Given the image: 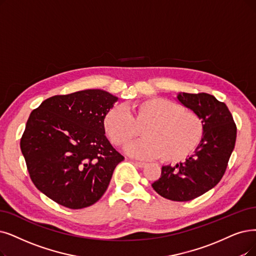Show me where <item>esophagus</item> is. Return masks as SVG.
Segmentation results:
<instances>
[{
    "label": "esophagus",
    "mask_w": 256,
    "mask_h": 256,
    "mask_svg": "<svg viewBox=\"0 0 256 256\" xmlns=\"http://www.w3.org/2000/svg\"><path fill=\"white\" fill-rule=\"evenodd\" d=\"M134 162V165L136 166H138V168H144L145 167V165H146V162Z\"/></svg>",
    "instance_id": "esophagus-1"
}]
</instances>
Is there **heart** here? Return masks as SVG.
I'll return each mask as SVG.
<instances>
[{
	"label": "heart",
	"instance_id": "1",
	"mask_svg": "<svg viewBox=\"0 0 256 256\" xmlns=\"http://www.w3.org/2000/svg\"><path fill=\"white\" fill-rule=\"evenodd\" d=\"M103 127L114 146L125 147L140 136L144 138L127 148L131 156L176 162L187 158L198 149L205 134L202 120L196 112L185 110L176 102L150 98L124 108H110Z\"/></svg>",
	"mask_w": 256,
	"mask_h": 256
}]
</instances>
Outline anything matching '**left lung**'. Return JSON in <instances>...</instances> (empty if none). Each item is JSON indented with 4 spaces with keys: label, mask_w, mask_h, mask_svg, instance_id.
Segmentation results:
<instances>
[{
    "label": "left lung",
    "mask_w": 256,
    "mask_h": 256,
    "mask_svg": "<svg viewBox=\"0 0 256 256\" xmlns=\"http://www.w3.org/2000/svg\"><path fill=\"white\" fill-rule=\"evenodd\" d=\"M178 100L200 116L205 134L185 162L162 167L160 178L152 188L167 200L188 202L216 187L222 180L235 146L236 125L226 104L211 94L182 92Z\"/></svg>",
    "instance_id": "8db88e82"
}]
</instances>
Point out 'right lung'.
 Returning <instances> with one entry per match:
<instances>
[{
	"label": "right lung",
	"mask_w": 256,
	"mask_h": 256,
	"mask_svg": "<svg viewBox=\"0 0 256 256\" xmlns=\"http://www.w3.org/2000/svg\"><path fill=\"white\" fill-rule=\"evenodd\" d=\"M118 100L87 89L51 96L30 114L20 142L27 170L34 186L58 205L86 208L106 192L124 160L103 127Z\"/></svg>",
	"instance_id": "right-lung-1"
}]
</instances>
